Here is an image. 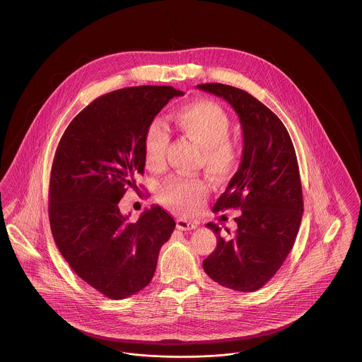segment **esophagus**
<instances>
[{
  "label": "esophagus",
  "mask_w": 362,
  "mask_h": 362,
  "mask_svg": "<svg viewBox=\"0 0 362 362\" xmlns=\"http://www.w3.org/2000/svg\"><path fill=\"white\" fill-rule=\"evenodd\" d=\"M176 226H177V229H180V230H191V229H195V228H197V223L185 220V218H179V220L176 221Z\"/></svg>",
  "instance_id": "1"
}]
</instances>
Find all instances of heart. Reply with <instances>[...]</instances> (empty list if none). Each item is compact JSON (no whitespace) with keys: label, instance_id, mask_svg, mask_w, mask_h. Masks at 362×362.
Segmentation results:
<instances>
[{"label":"heart","instance_id":"obj_1","mask_svg":"<svg viewBox=\"0 0 362 362\" xmlns=\"http://www.w3.org/2000/svg\"><path fill=\"white\" fill-rule=\"evenodd\" d=\"M176 129L202 149V165L217 180L236 173L240 151L229 139L232 122L220 104L199 100L179 107L173 115ZM170 144V133L163 122L152 121L144 134V156L151 170H160ZM206 183L199 177L173 175L158 189V199L173 211L189 214L198 210L206 195Z\"/></svg>","mask_w":362,"mask_h":362}]
</instances>
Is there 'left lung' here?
Returning <instances> with one entry per match:
<instances>
[{"mask_svg":"<svg viewBox=\"0 0 362 362\" xmlns=\"http://www.w3.org/2000/svg\"><path fill=\"white\" fill-rule=\"evenodd\" d=\"M197 86L233 107L244 139L239 170L213 206L241 210L238 229L221 238L218 225L206 224L217 245L202 266L225 288L254 292L279 270L300 228L304 207L297 157L284 123L252 95L217 83Z\"/></svg>","mask_w":362,"mask_h":362,"instance_id":"obj_1","label":"left lung"}]
</instances>
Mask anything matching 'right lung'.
<instances>
[{"label": "right lung", "instance_id": "1", "mask_svg": "<svg viewBox=\"0 0 362 362\" xmlns=\"http://www.w3.org/2000/svg\"><path fill=\"white\" fill-rule=\"evenodd\" d=\"M173 86L123 88L93 100L70 122L52 161V238L73 272L112 300L142 291L155 276L173 217L152 206L136 223L119 210L145 168L144 134L175 96Z\"/></svg>", "mask_w": 362, "mask_h": 362}]
</instances>
